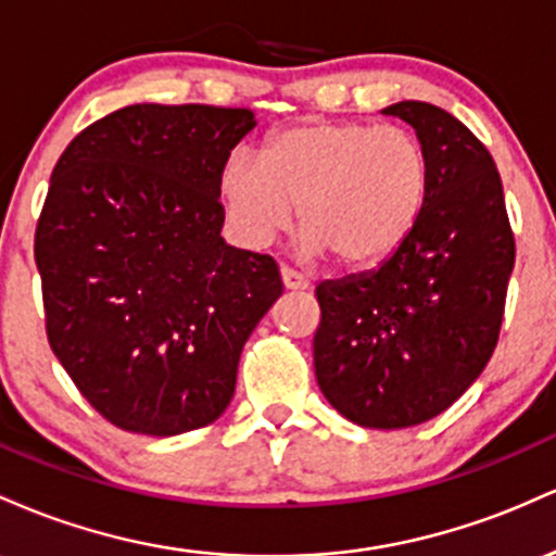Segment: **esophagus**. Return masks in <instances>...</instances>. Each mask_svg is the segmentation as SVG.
<instances>
[{
  "label": "esophagus",
  "instance_id": "1",
  "mask_svg": "<svg viewBox=\"0 0 556 556\" xmlns=\"http://www.w3.org/2000/svg\"><path fill=\"white\" fill-rule=\"evenodd\" d=\"M280 280H283V286L289 291H307L309 289V280L302 276V273L291 270V267H280Z\"/></svg>",
  "mask_w": 556,
  "mask_h": 556
}]
</instances>
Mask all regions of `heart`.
Returning a JSON list of instances; mask_svg holds the SVG:
<instances>
[{
  "mask_svg": "<svg viewBox=\"0 0 556 556\" xmlns=\"http://www.w3.org/2000/svg\"><path fill=\"white\" fill-rule=\"evenodd\" d=\"M430 186L422 141L402 126L304 123L273 136L262 157L239 152L220 176L228 220L249 247L294 223L302 249L346 267L378 265L409 239Z\"/></svg>",
  "mask_w": 556,
  "mask_h": 556,
  "instance_id": "b5f03b06",
  "label": "heart"
}]
</instances>
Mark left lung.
<instances>
[{
  "label": "left lung",
  "mask_w": 556,
  "mask_h": 556,
  "mask_svg": "<svg viewBox=\"0 0 556 556\" xmlns=\"http://www.w3.org/2000/svg\"><path fill=\"white\" fill-rule=\"evenodd\" d=\"M383 115L415 128L430 162L426 207L378 270L323 280L315 376L362 428H409L452 407L494 354L515 267L496 162L472 130L428 102Z\"/></svg>",
  "instance_id": "obj_1"
}]
</instances>
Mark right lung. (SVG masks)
Segmentation results:
<instances>
[{"label":"right lung","instance_id":"add662e5","mask_svg":"<svg viewBox=\"0 0 556 556\" xmlns=\"http://www.w3.org/2000/svg\"><path fill=\"white\" fill-rule=\"evenodd\" d=\"M254 126L244 108L130 104L54 165L34 241L49 346L112 426L178 435L215 422L283 294L276 260L220 236L223 167Z\"/></svg>","mask_w":556,"mask_h":556}]
</instances>
